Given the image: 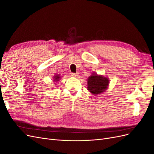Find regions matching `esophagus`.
I'll use <instances>...</instances> for the list:
<instances>
[{
    "mask_svg": "<svg viewBox=\"0 0 154 154\" xmlns=\"http://www.w3.org/2000/svg\"><path fill=\"white\" fill-rule=\"evenodd\" d=\"M71 76L73 77H78V73H71Z\"/></svg>",
    "mask_w": 154,
    "mask_h": 154,
    "instance_id": "obj_1",
    "label": "esophagus"
}]
</instances>
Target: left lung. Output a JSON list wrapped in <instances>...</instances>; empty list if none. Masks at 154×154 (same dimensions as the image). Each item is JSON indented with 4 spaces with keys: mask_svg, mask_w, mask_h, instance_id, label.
Masks as SVG:
<instances>
[{
    "mask_svg": "<svg viewBox=\"0 0 154 154\" xmlns=\"http://www.w3.org/2000/svg\"><path fill=\"white\" fill-rule=\"evenodd\" d=\"M109 83V82L107 78L94 74L88 78L87 88L92 94H99L106 90Z\"/></svg>",
    "mask_w": 154,
    "mask_h": 154,
    "instance_id": "obj_1",
    "label": "left lung"
}]
</instances>
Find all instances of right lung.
<instances>
[{
	"label": "right lung",
	"mask_w": 154,
	"mask_h": 154,
	"mask_svg": "<svg viewBox=\"0 0 154 154\" xmlns=\"http://www.w3.org/2000/svg\"><path fill=\"white\" fill-rule=\"evenodd\" d=\"M54 81H58V80H59V78H60V76H55L54 77Z\"/></svg>",
	"instance_id": "1"
}]
</instances>
